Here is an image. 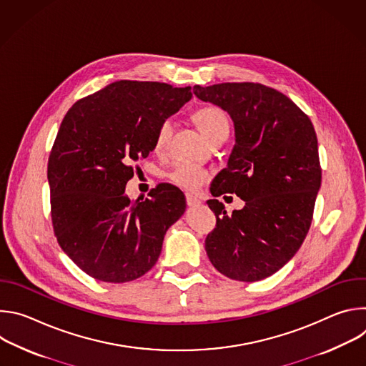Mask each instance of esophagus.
<instances>
[{"label":"esophagus","instance_id":"esophagus-1","mask_svg":"<svg viewBox=\"0 0 366 366\" xmlns=\"http://www.w3.org/2000/svg\"><path fill=\"white\" fill-rule=\"evenodd\" d=\"M187 204H188V207H197V205L201 204V201L197 197H194L191 194H187Z\"/></svg>","mask_w":366,"mask_h":366}]
</instances>
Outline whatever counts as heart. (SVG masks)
<instances>
[{"label": "heart", "mask_w": 366, "mask_h": 366, "mask_svg": "<svg viewBox=\"0 0 366 366\" xmlns=\"http://www.w3.org/2000/svg\"><path fill=\"white\" fill-rule=\"evenodd\" d=\"M194 120L201 130V133L208 139L213 140L217 134L229 130V122L226 114L217 107H202L194 114ZM172 134L171 122H164L154 136V150L162 152L168 146L169 137ZM169 179L188 191L198 189L208 178V172L194 164H177L169 172Z\"/></svg>", "instance_id": "obj_1"}]
</instances>
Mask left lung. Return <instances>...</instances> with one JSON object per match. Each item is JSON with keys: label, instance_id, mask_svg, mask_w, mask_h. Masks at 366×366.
<instances>
[{"label": "left lung", "instance_id": "left-lung-1", "mask_svg": "<svg viewBox=\"0 0 366 366\" xmlns=\"http://www.w3.org/2000/svg\"><path fill=\"white\" fill-rule=\"evenodd\" d=\"M192 91L224 110L234 126L227 167L210 191L244 201L232 216L219 199L207 201L217 217L205 239L207 256L227 278H268L292 259L311 224L322 184L315 127L287 95L265 85L226 82Z\"/></svg>", "mask_w": 366, "mask_h": 366}]
</instances>
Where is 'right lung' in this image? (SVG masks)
<instances>
[{"instance_id":"right-lung-1","label":"right lung","mask_w":366,"mask_h":366,"mask_svg":"<svg viewBox=\"0 0 366 366\" xmlns=\"http://www.w3.org/2000/svg\"><path fill=\"white\" fill-rule=\"evenodd\" d=\"M191 98V86L117 81L66 113L47 165L51 222L64 252L89 277L122 284L144 275L185 213L177 187L158 185L134 201L124 189L159 126Z\"/></svg>"}]
</instances>
